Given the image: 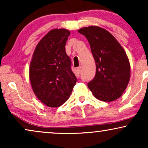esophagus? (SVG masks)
<instances>
[{"mask_svg": "<svg viewBox=\"0 0 148 148\" xmlns=\"http://www.w3.org/2000/svg\"><path fill=\"white\" fill-rule=\"evenodd\" d=\"M77 70L78 73H81V72H82V67H81V66H79V67L77 69Z\"/></svg>", "mask_w": 148, "mask_h": 148, "instance_id": "34e87169", "label": "esophagus"}]
</instances>
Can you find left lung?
Segmentation results:
<instances>
[{
    "label": "left lung",
    "instance_id": "obj_1",
    "mask_svg": "<svg viewBox=\"0 0 148 148\" xmlns=\"http://www.w3.org/2000/svg\"><path fill=\"white\" fill-rule=\"evenodd\" d=\"M78 32L88 40L96 62V75L88 88L101 101L120 98L130 79V64L124 49L110 32L100 27H84Z\"/></svg>",
    "mask_w": 148,
    "mask_h": 148
}]
</instances>
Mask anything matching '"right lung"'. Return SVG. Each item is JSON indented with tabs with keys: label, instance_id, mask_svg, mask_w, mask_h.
Here are the masks:
<instances>
[{
	"label": "right lung",
	"instance_id": "obj_1",
	"mask_svg": "<svg viewBox=\"0 0 148 148\" xmlns=\"http://www.w3.org/2000/svg\"><path fill=\"white\" fill-rule=\"evenodd\" d=\"M70 32L50 31L40 40L33 54L29 79L37 98L47 106L58 107L69 98L77 79L65 51Z\"/></svg>",
	"mask_w": 148,
	"mask_h": 148
}]
</instances>
